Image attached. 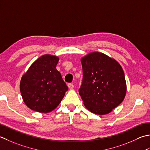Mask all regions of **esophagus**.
<instances>
[{"mask_svg": "<svg viewBox=\"0 0 150 150\" xmlns=\"http://www.w3.org/2000/svg\"><path fill=\"white\" fill-rule=\"evenodd\" d=\"M68 87L70 88V89H72V88H74V85H73L72 83H69Z\"/></svg>", "mask_w": 150, "mask_h": 150, "instance_id": "esophagus-1", "label": "esophagus"}]
</instances>
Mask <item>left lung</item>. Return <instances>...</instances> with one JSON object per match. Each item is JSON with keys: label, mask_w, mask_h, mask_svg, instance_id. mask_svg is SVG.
<instances>
[{"label": "left lung", "mask_w": 150, "mask_h": 150, "mask_svg": "<svg viewBox=\"0 0 150 150\" xmlns=\"http://www.w3.org/2000/svg\"><path fill=\"white\" fill-rule=\"evenodd\" d=\"M83 80L79 89L83 104L96 115H106L120 105L126 94L123 69L117 61L101 52L81 59Z\"/></svg>", "instance_id": "obj_1"}]
</instances>
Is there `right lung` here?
<instances>
[{"label": "right lung", "instance_id": "obj_1", "mask_svg": "<svg viewBox=\"0 0 150 150\" xmlns=\"http://www.w3.org/2000/svg\"><path fill=\"white\" fill-rule=\"evenodd\" d=\"M59 57L45 54L32 63L21 78L23 100L30 109L47 113L56 109L68 91L56 69Z\"/></svg>", "mask_w": 150, "mask_h": 150}]
</instances>
